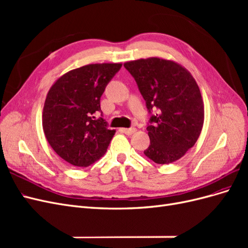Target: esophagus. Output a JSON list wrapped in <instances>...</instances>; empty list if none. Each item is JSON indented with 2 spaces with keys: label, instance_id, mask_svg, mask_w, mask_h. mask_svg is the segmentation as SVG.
Returning a JSON list of instances; mask_svg holds the SVG:
<instances>
[{
  "label": "esophagus",
  "instance_id": "obj_1",
  "mask_svg": "<svg viewBox=\"0 0 248 248\" xmlns=\"http://www.w3.org/2000/svg\"><path fill=\"white\" fill-rule=\"evenodd\" d=\"M121 130H122L124 133H126L127 136H131L132 133H134V132L137 131V129L133 128V127H131V128H121Z\"/></svg>",
  "mask_w": 248,
  "mask_h": 248
}]
</instances>
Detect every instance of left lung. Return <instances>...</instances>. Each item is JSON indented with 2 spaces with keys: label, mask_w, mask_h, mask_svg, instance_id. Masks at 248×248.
I'll use <instances>...</instances> for the list:
<instances>
[{
  "label": "left lung",
  "mask_w": 248,
  "mask_h": 248,
  "mask_svg": "<svg viewBox=\"0 0 248 248\" xmlns=\"http://www.w3.org/2000/svg\"><path fill=\"white\" fill-rule=\"evenodd\" d=\"M136 79L147 108L157 114L147 127L144 154L158 164L181 158L196 144L204 125V101L191 73L171 60L152 57L124 63Z\"/></svg>",
  "instance_id": "1"
}]
</instances>
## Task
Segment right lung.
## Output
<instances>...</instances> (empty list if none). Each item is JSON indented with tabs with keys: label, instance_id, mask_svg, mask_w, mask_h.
I'll list each match as a JSON object with an SVG mask.
<instances>
[{
	"label": "right lung",
	"instance_id": "1",
	"mask_svg": "<svg viewBox=\"0 0 248 248\" xmlns=\"http://www.w3.org/2000/svg\"><path fill=\"white\" fill-rule=\"evenodd\" d=\"M121 63L89 64L60 77L49 89L42 127L52 150L74 167L86 168L104 155L116 130H109L100 111V97Z\"/></svg>",
	"mask_w": 248,
	"mask_h": 248
}]
</instances>
